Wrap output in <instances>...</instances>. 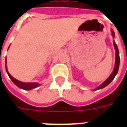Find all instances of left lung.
I'll return each mask as SVG.
<instances>
[{"mask_svg":"<svg viewBox=\"0 0 127 127\" xmlns=\"http://www.w3.org/2000/svg\"><path fill=\"white\" fill-rule=\"evenodd\" d=\"M112 35L114 36L115 34L114 32L112 31ZM114 43V46L115 47V50H116V63H115V67L114 71L112 72V73L111 74V75L109 76L105 82H104L101 85H100L98 86V88L96 89V90H98V89H101V88H103L104 87H105L107 86L109 84H110V82H112V80H114V78L115 77V76L117 74L118 71V69H119V64H120V56H119V51H118V46L116 43H115V41L113 42Z\"/></svg>","mask_w":127,"mask_h":127,"instance_id":"obj_1","label":"left lung"}]
</instances>
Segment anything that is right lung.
Here are the masks:
<instances>
[{
    "label": "right lung",
    "mask_w": 127,
    "mask_h": 127,
    "mask_svg": "<svg viewBox=\"0 0 127 127\" xmlns=\"http://www.w3.org/2000/svg\"><path fill=\"white\" fill-rule=\"evenodd\" d=\"M5 61H6V59H5ZM6 71H7V74L9 75V77H10V79L11 80V81H12L18 87H19V88L29 91V90H31L32 88H35L40 86V84H37V83H24L22 82H20V81H18V80H15V78H13V77L9 74V73L8 71L7 70V68H6Z\"/></svg>",
    "instance_id": "obj_1"
}]
</instances>
